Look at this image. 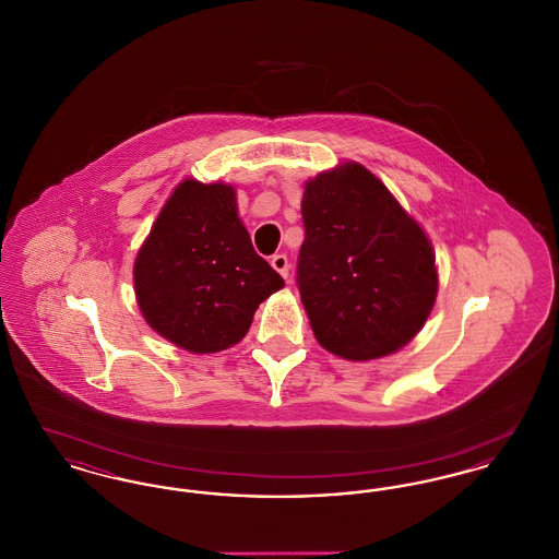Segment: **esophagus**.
<instances>
[{
	"instance_id": "obj_1",
	"label": "esophagus",
	"mask_w": 559,
	"mask_h": 559,
	"mask_svg": "<svg viewBox=\"0 0 559 559\" xmlns=\"http://www.w3.org/2000/svg\"><path fill=\"white\" fill-rule=\"evenodd\" d=\"M270 264H272V267H274L283 278H289V260H287V255H283V253L274 255V258L270 260Z\"/></svg>"
}]
</instances>
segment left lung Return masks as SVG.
<instances>
[{
  "label": "left lung",
  "mask_w": 559,
  "mask_h": 559,
  "mask_svg": "<svg viewBox=\"0 0 559 559\" xmlns=\"http://www.w3.org/2000/svg\"><path fill=\"white\" fill-rule=\"evenodd\" d=\"M301 217L297 285L320 346L354 362L406 346L438 295L436 253L421 224L356 160L304 185Z\"/></svg>",
  "instance_id": "left-lung-1"
}]
</instances>
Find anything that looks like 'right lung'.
<instances>
[{
	"mask_svg": "<svg viewBox=\"0 0 559 559\" xmlns=\"http://www.w3.org/2000/svg\"><path fill=\"white\" fill-rule=\"evenodd\" d=\"M285 287L242 226L233 185L182 180L133 260L135 301L163 340L192 354L239 344L258 306Z\"/></svg>",
	"mask_w": 559,
	"mask_h": 559,
	"instance_id": "1",
	"label": "right lung"
}]
</instances>
